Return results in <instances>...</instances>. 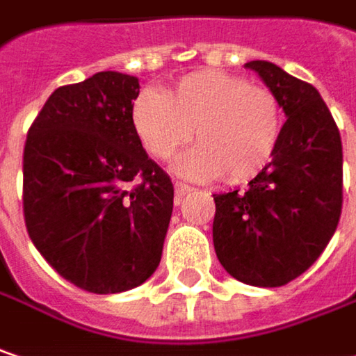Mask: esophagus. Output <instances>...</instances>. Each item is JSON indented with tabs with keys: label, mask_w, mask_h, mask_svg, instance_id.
<instances>
[{
	"label": "esophagus",
	"mask_w": 356,
	"mask_h": 356,
	"mask_svg": "<svg viewBox=\"0 0 356 356\" xmlns=\"http://www.w3.org/2000/svg\"><path fill=\"white\" fill-rule=\"evenodd\" d=\"M189 191H193V187H189L187 183H181V181H175V199L181 201L183 195H187Z\"/></svg>",
	"instance_id": "1"
}]
</instances>
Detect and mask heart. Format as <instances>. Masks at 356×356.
Returning <instances> with one entry per match:
<instances>
[{
	"label": "heart",
	"mask_w": 356,
	"mask_h": 356,
	"mask_svg": "<svg viewBox=\"0 0 356 356\" xmlns=\"http://www.w3.org/2000/svg\"><path fill=\"white\" fill-rule=\"evenodd\" d=\"M133 124L145 149L169 159L191 135L197 140L175 167L187 177L223 175L229 183L256 177L272 161L282 135L276 95L248 78L220 70L183 76L169 90H143L133 104Z\"/></svg>",
	"instance_id": "obj_1"
}]
</instances>
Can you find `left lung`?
Listing matches in <instances>:
<instances>
[{
  "mask_svg": "<svg viewBox=\"0 0 356 356\" xmlns=\"http://www.w3.org/2000/svg\"><path fill=\"white\" fill-rule=\"evenodd\" d=\"M288 116L278 149L245 191L213 195V245L229 276L276 288L304 274L330 241L343 209V143L318 90L254 60Z\"/></svg>",
  "mask_w": 356,
  "mask_h": 356,
  "instance_id": "1",
  "label": "left lung"
}]
</instances>
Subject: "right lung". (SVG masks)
<instances>
[{
	"mask_svg": "<svg viewBox=\"0 0 356 356\" xmlns=\"http://www.w3.org/2000/svg\"><path fill=\"white\" fill-rule=\"evenodd\" d=\"M138 80L98 72L54 90L24 147V220L54 270L95 294H116L157 270L173 183L133 124Z\"/></svg>",
	"mask_w": 356,
	"mask_h": 356,
	"instance_id": "1",
	"label": "right lung"
}]
</instances>
